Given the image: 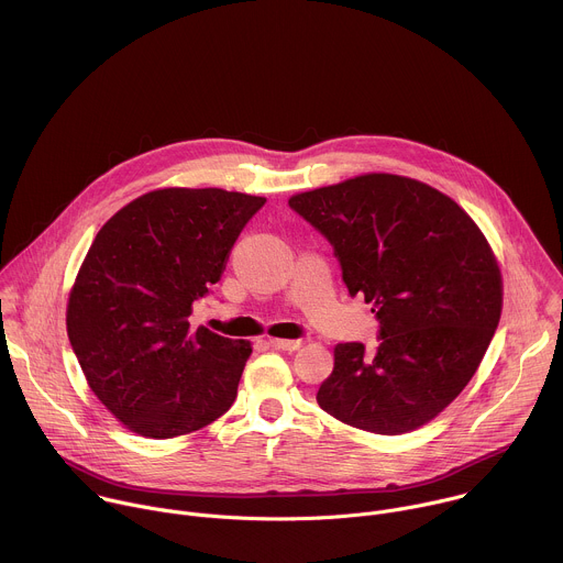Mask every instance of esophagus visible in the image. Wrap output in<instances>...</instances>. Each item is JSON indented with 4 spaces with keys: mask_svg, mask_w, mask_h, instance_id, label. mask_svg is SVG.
<instances>
[{
    "mask_svg": "<svg viewBox=\"0 0 563 563\" xmlns=\"http://www.w3.org/2000/svg\"><path fill=\"white\" fill-rule=\"evenodd\" d=\"M271 346H275V349H279V351H297V349L303 346V340H301V338H297V340H282V338H275V340H271Z\"/></svg>",
    "mask_w": 563,
    "mask_h": 563,
    "instance_id": "obj_1",
    "label": "esophagus"
}]
</instances>
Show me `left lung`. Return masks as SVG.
Wrapping results in <instances>:
<instances>
[{"label": "left lung", "mask_w": 563, "mask_h": 563, "mask_svg": "<svg viewBox=\"0 0 563 563\" xmlns=\"http://www.w3.org/2000/svg\"><path fill=\"white\" fill-rule=\"evenodd\" d=\"M333 246L349 295H364L379 346L333 349L317 401L382 435L435 418L473 379L503 308V282L475 221L440 190L371 173L290 197Z\"/></svg>", "instance_id": "8db88e82"}]
</instances>
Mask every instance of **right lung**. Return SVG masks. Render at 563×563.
I'll list each match as a JSON object with an SVG mask.
<instances>
[{
    "mask_svg": "<svg viewBox=\"0 0 563 563\" xmlns=\"http://www.w3.org/2000/svg\"><path fill=\"white\" fill-rule=\"evenodd\" d=\"M264 197L162 188L121 208L90 244L67 333L90 390L145 438H175L223 416L251 344L190 327Z\"/></svg>",
    "mask_w": 563,
    "mask_h": 563,
    "instance_id": "add662e5",
    "label": "right lung"
}]
</instances>
